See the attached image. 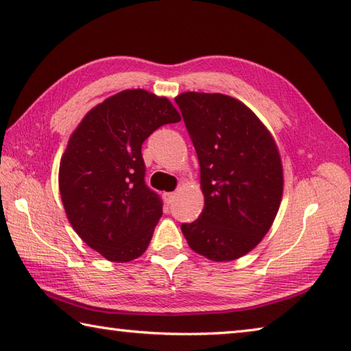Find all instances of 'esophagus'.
<instances>
[{
	"label": "esophagus",
	"instance_id": "34e87169",
	"mask_svg": "<svg viewBox=\"0 0 351 351\" xmlns=\"http://www.w3.org/2000/svg\"><path fill=\"white\" fill-rule=\"evenodd\" d=\"M174 197H176V193H165V200H166V204H171V202L174 200Z\"/></svg>",
	"mask_w": 351,
	"mask_h": 351
}]
</instances>
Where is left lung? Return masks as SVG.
I'll return each instance as SVG.
<instances>
[{"label": "left lung", "mask_w": 351, "mask_h": 351, "mask_svg": "<svg viewBox=\"0 0 351 351\" xmlns=\"http://www.w3.org/2000/svg\"><path fill=\"white\" fill-rule=\"evenodd\" d=\"M200 163L204 211L182 232L195 253L230 262L250 253L271 228L284 193L273 134L234 97L183 92L176 97Z\"/></svg>", "instance_id": "left-lung-1"}]
</instances>
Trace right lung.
<instances>
[{"instance_id": "1", "label": "right lung", "mask_w": 351, "mask_h": 351, "mask_svg": "<svg viewBox=\"0 0 351 351\" xmlns=\"http://www.w3.org/2000/svg\"><path fill=\"white\" fill-rule=\"evenodd\" d=\"M182 117L168 98L126 89L92 108L71 134L58 186L67 220L82 241L110 262L145 253L162 202L145 185L141 145Z\"/></svg>"}]
</instances>
